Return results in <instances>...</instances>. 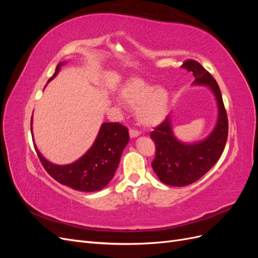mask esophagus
Listing matches in <instances>:
<instances>
[{
	"label": "esophagus",
	"mask_w": 258,
	"mask_h": 258,
	"mask_svg": "<svg viewBox=\"0 0 258 258\" xmlns=\"http://www.w3.org/2000/svg\"><path fill=\"white\" fill-rule=\"evenodd\" d=\"M140 134H141V132L138 131L137 129H130L129 130V135H130L131 138H137V137L140 136Z\"/></svg>",
	"instance_id": "34e87169"
}]
</instances>
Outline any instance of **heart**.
Segmentation results:
<instances>
[{"label":"heart","mask_w":258,"mask_h":258,"mask_svg":"<svg viewBox=\"0 0 258 258\" xmlns=\"http://www.w3.org/2000/svg\"><path fill=\"white\" fill-rule=\"evenodd\" d=\"M124 103L136 108L138 121L145 127H156L167 117L170 93L162 86H152L142 79H132L120 92Z\"/></svg>","instance_id":"1"}]
</instances>
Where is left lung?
Here are the masks:
<instances>
[{
  "mask_svg": "<svg viewBox=\"0 0 258 258\" xmlns=\"http://www.w3.org/2000/svg\"><path fill=\"white\" fill-rule=\"evenodd\" d=\"M182 68L192 72L194 85H205L213 91L217 106L216 126L204 141L183 143L174 137L170 117L152 131L151 138L156 146L152 162L153 170L162 183L170 186H187L204 176L220 159L228 137V119L220 87L199 62L188 59Z\"/></svg>",
  "mask_w": 258,
  "mask_h": 258,
  "instance_id": "1",
  "label": "left lung"
}]
</instances>
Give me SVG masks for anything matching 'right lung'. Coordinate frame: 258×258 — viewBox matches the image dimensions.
<instances>
[{
    "instance_id": "right-lung-1",
    "label": "right lung",
    "mask_w": 258,
    "mask_h": 258,
    "mask_svg": "<svg viewBox=\"0 0 258 258\" xmlns=\"http://www.w3.org/2000/svg\"><path fill=\"white\" fill-rule=\"evenodd\" d=\"M63 64L64 62H60L48 82L56 77ZM128 142L126 127L118 122H103L89 151L70 165H54L43 157L35 145L34 147L43 167L57 182L76 190L97 191L104 188L113 178Z\"/></svg>"
}]
</instances>
